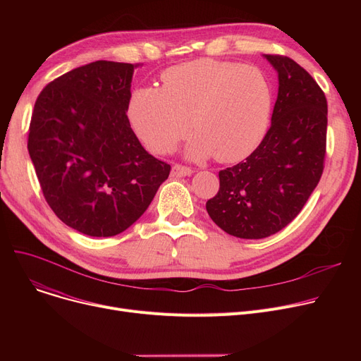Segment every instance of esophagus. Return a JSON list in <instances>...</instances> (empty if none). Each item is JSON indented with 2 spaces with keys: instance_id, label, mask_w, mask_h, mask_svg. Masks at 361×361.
Instances as JSON below:
<instances>
[{
  "instance_id": "obj_1",
  "label": "esophagus",
  "mask_w": 361,
  "mask_h": 361,
  "mask_svg": "<svg viewBox=\"0 0 361 361\" xmlns=\"http://www.w3.org/2000/svg\"><path fill=\"white\" fill-rule=\"evenodd\" d=\"M193 173V169L190 166H185L181 164H174L173 169H171V176L173 177H185L190 176Z\"/></svg>"
}]
</instances>
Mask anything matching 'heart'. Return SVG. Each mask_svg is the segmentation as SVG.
<instances>
[{
  "mask_svg": "<svg viewBox=\"0 0 361 361\" xmlns=\"http://www.w3.org/2000/svg\"><path fill=\"white\" fill-rule=\"evenodd\" d=\"M162 87L133 93L130 120L142 140L166 154L187 135V155L237 162L260 145L271 123L272 87L259 68L238 63L197 60L168 68Z\"/></svg>",
  "mask_w": 361,
  "mask_h": 361,
  "instance_id": "obj_1",
  "label": "heart"
}]
</instances>
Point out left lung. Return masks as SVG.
Here are the masks:
<instances>
[{
    "label": "left lung",
    "instance_id": "8db88e82",
    "mask_svg": "<svg viewBox=\"0 0 361 361\" xmlns=\"http://www.w3.org/2000/svg\"><path fill=\"white\" fill-rule=\"evenodd\" d=\"M278 71L271 127L240 164L219 171V190L206 211L221 230L257 240L300 214L325 166L328 102L312 75L286 55L267 54Z\"/></svg>",
    "mask_w": 361,
    "mask_h": 361
}]
</instances>
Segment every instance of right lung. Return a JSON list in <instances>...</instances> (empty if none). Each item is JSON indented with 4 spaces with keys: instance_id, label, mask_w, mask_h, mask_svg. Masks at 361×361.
<instances>
[{
    "instance_id": "add662e5",
    "label": "right lung",
    "mask_w": 361,
    "mask_h": 361,
    "mask_svg": "<svg viewBox=\"0 0 361 361\" xmlns=\"http://www.w3.org/2000/svg\"><path fill=\"white\" fill-rule=\"evenodd\" d=\"M139 66L74 68L42 89L32 112L27 149L44 197L66 225L90 237L135 224L171 171L143 149L126 114Z\"/></svg>"
}]
</instances>
